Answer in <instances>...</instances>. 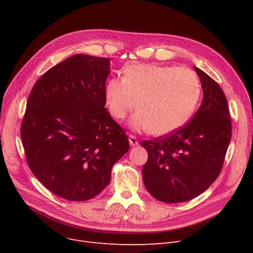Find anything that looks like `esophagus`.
<instances>
[{"label":"esophagus","mask_w":253,"mask_h":253,"mask_svg":"<svg viewBox=\"0 0 253 253\" xmlns=\"http://www.w3.org/2000/svg\"><path fill=\"white\" fill-rule=\"evenodd\" d=\"M129 143L131 147H135V145L138 144V140L133 135H129Z\"/></svg>","instance_id":"34e87169"}]
</instances>
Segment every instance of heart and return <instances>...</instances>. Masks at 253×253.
Listing matches in <instances>:
<instances>
[{"label":"heart","instance_id":"b5f03b06","mask_svg":"<svg viewBox=\"0 0 253 253\" xmlns=\"http://www.w3.org/2000/svg\"><path fill=\"white\" fill-rule=\"evenodd\" d=\"M200 95L193 71L153 63L129 65L123 78H112L104 87L105 105L115 119L124 120L136 106L129 126L155 135L169 134L187 123Z\"/></svg>","mask_w":253,"mask_h":253}]
</instances>
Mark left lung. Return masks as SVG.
I'll return each instance as SVG.
<instances>
[{"label":"left lung","instance_id":"1","mask_svg":"<svg viewBox=\"0 0 253 253\" xmlns=\"http://www.w3.org/2000/svg\"><path fill=\"white\" fill-rule=\"evenodd\" d=\"M203 100L188 125L167 136L144 140V187L157 200L180 203L205 192L220 173L232 136L228 101L220 86L194 65Z\"/></svg>","mask_w":253,"mask_h":253}]
</instances>
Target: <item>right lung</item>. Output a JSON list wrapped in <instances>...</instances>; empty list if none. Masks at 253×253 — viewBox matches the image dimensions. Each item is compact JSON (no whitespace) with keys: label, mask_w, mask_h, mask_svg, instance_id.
I'll list each match as a JSON object with an SVG mask.
<instances>
[{"label":"right lung","mask_w":253,"mask_h":253,"mask_svg":"<svg viewBox=\"0 0 253 253\" xmlns=\"http://www.w3.org/2000/svg\"><path fill=\"white\" fill-rule=\"evenodd\" d=\"M109 58L76 54L36 82L26 103L21 140L34 175L55 195L86 201L111 180L129 150L125 130L104 108Z\"/></svg>","instance_id":"right-lung-1"}]
</instances>
